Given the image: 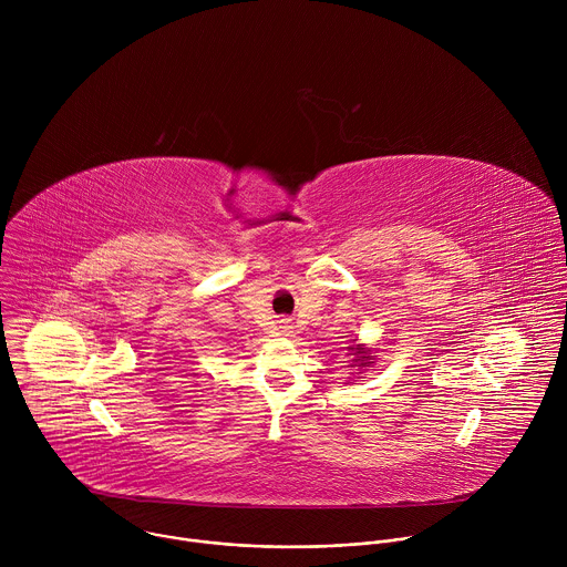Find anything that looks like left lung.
Here are the masks:
<instances>
[{
	"instance_id": "1",
	"label": "left lung",
	"mask_w": 567,
	"mask_h": 567,
	"mask_svg": "<svg viewBox=\"0 0 567 567\" xmlns=\"http://www.w3.org/2000/svg\"><path fill=\"white\" fill-rule=\"evenodd\" d=\"M357 361H368V357H361V359H357ZM361 365H365V363H361Z\"/></svg>"
}]
</instances>
